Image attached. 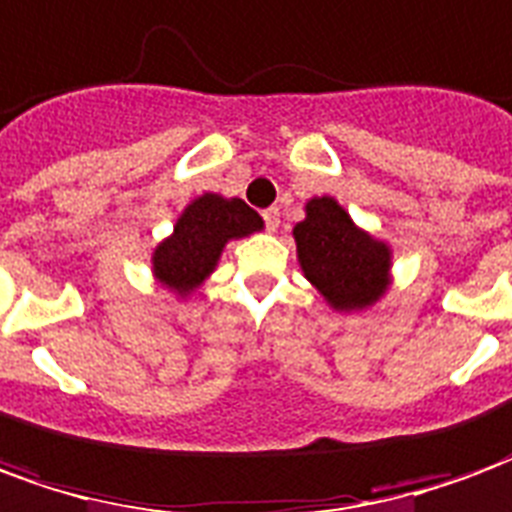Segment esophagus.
Returning <instances> with one entry per match:
<instances>
[{
  "label": "esophagus",
  "mask_w": 512,
  "mask_h": 512,
  "mask_svg": "<svg viewBox=\"0 0 512 512\" xmlns=\"http://www.w3.org/2000/svg\"><path fill=\"white\" fill-rule=\"evenodd\" d=\"M263 222H266V227L271 230V233L277 230V227H279V208H277V205H271V208H266V211H263Z\"/></svg>",
  "instance_id": "obj_1"
}]
</instances>
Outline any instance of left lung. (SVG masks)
Instances as JSON below:
<instances>
[{
    "mask_svg": "<svg viewBox=\"0 0 512 512\" xmlns=\"http://www.w3.org/2000/svg\"><path fill=\"white\" fill-rule=\"evenodd\" d=\"M293 238L304 277L332 310H367L389 288L392 249L356 227L334 197H312Z\"/></svg>",
    "mask_w": 512,
    "mask_h": 512,
    "instance_id": "8db88e82",
    "label": "left lung"
}]
</instances>
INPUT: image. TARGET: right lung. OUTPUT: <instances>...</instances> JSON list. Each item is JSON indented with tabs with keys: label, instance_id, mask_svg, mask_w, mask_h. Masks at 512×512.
Instances as JSON below:
<instances>
[{
	"label": "right lung",
	"instance_id": "add662e5",
	"mask_svg": "<svg viewBox=\"0 0 512 512\" xmlns=\"http://www.w3.org/2000/svg\"><path fill=\"white\" fill-rule=\"evenodd\" d=\"M257 230H263V219L244 200L208 191L186 205L172 235L153 249V277L172 293L189 296L211 277L227 241Z\"/></svg>",
	"mask_w": 512,
	"mask_h": 512
}]
</instances>
